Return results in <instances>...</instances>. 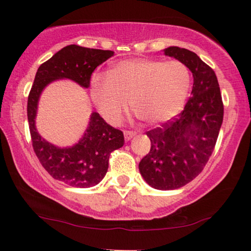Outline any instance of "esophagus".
<instances>
[{
    "instance_id": "1",
    "label": "esophagus",
    "mask_w": 251,
    "mask_h": 251,
    "mask_svg": "<svg viewBox=\"0 0 251 251\" xmlns=\"http://www.w3.org/2000/svg\"><path fill=\"white\" fill-rule=\"evenodd\" d=\"M135 135H136V131H131V130H126V131H125V138L126 140L131 139Z\"/></svg>"
}]
</instances>
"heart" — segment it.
Instances as JSON below:
<instances>
[{"instance_id":"1","label":"heart","mask_w":251,"mask_h":251,"mask_svg":"<svg viewBox=\"0 0 251 251\" xmlns=\"http://www.w3.org/2000/svg\"><path fill=\"white\" fill-rule=\"evenodd\" d=\"M191 85L188 68L180 61L133 59L120 61L109 74L95 75L91 98L106 121L116 125L128 112L149 126L178 114Z\"/></svg>"}]
</instances>
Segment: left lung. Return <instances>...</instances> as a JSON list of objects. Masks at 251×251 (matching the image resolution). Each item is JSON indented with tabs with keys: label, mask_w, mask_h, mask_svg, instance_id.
<instances>
[{
	"label": "left lung",
	"mask_w": 251,
	"mask_h": 251,
	"mask_svg": "<svg viewBox=\"0 0 251 251\" xmlns=\"http://www.w3.org/2000/svg\"><path fill=\"white\" fill-rule=\"evenodd\" d=\"M176 58L193 73L192 96L183 111L161 126L146 132L151 150L139 171L156 190H176L201 174L214 152L224 116L221 89L212 68L193 51L170 47Z\"/></svg>",
	"instance_id": "left-lung-1"
}]
</instances>
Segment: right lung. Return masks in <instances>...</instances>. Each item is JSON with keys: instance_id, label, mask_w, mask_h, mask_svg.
Wrapping results in <instances>:
<instances>
[{"instance_id": "add662e5", "label": "right lung", "mask_w": 251, "mask_h": 251, "mask_svg": "<svg viewBox=\"0 0 251 251\" xmlns=\"http://www.w3.org/2000/svg\"><path fill=\"white\" fill-rule=\"evenodd\" d=\"M113 53L109 50L90 49L75 44L65 47L39 67L29 91L27 118L34 152L50 176L70 186L91 187L104 178L108 169L109 155L125 144L123 132L113 128L94 112L80 142L68 149H58L36 131L37 101L43 89L58 78H70L89 88L92 72Z\"/></svg>"}]
</instances>
